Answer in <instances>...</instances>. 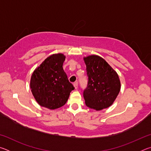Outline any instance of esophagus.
I'll return each mask as SVG.
<instances>
[{"label":"esophagus","mask_w":151,"mask_h":151,"mask_svg":"<svg viewBox=\"0 0 151 151\" xmlns=\"http://www.w3.org/2000/svg\"><path fill=\"white\" fill-rule=\"evenodd\" d=\"M73 85H74V86H75V89L78 88V83H77V82H75V83L73 84Z\"/></svg>","instance_id":"34e87169"}]
</instances>
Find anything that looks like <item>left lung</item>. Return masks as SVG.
<instances>
[{"label": "left lung", "mask_w": 151, "mask_h": 151, "mask_svg": "<svg viewBox=\"0 0 151 151\" xmlns=\"http://www.w3.org/2000/svg\"><path fill=\"white\" fill-rule=\"evenodd\" d=\"M84 60L88 76L87 86L83 92L86 105L96 111L108 108L121 90L119 75L99 56H88Z\"/></svg>", "instance_id": "obj_1"}]
</instances>
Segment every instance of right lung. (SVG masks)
<instances>
[{"label": "right lung", "mask_w": 151, "mask_h": 151, "mask_svg": "<svg viewBox=\"0 0 151 151\" xmlns=\"http://www.w3.org/2000/svg\"><path fill=\"white\" fill-rule=\"evenodd\" d=\"M65 56L58 53L46 58L36 68L30 78V89L41 106L51 110L65 105L75 89L63 70Z\"/></svg>", "instance_id": "add662e5"}]
</instances>
